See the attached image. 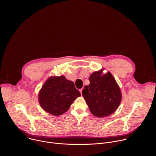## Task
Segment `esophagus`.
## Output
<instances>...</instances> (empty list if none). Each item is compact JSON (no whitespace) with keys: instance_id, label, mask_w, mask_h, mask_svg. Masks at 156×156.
<instances>
[{"instance_id":"esophagus-1","label":"esophagus","mask_w":156,"mask_h":156,"mask_svg":"<svg viewBox=\"0 0 156 156\" xmlns=\"http://www.w3.org/2000/svg\"><path fill=\"white\" fill-rule=\"evenodd\" d=\"M82 91H83V89H82V88L80 90V93H81V95H82Z\"/></svg>"}]
</instances>
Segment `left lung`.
I'll list each match as a JSON object with an SVG mask.
<instances>
[{
  "label": "left lung",
  "instance_id": "obj_1",
  "mask_svg": "<svg viewBox=\"0 0 156 156\" xmlns=\"http://www.w3.org/2000/svg\"><path fill=\"white\" fill-rule=\"evenodd\" d=\"M101 73L100 70L91 74L90 84L82 91L90 111L98 118L111 115L121 101V93L114 77L110 72L103 75Z\"/></svg>",
  "mask_w": 156,
  "mask_h": 156
}]
</instances>
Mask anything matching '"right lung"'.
Wrapping results in <instances>:
<instances>
[{
  "label": "right lung",
  "mask_w": 156,
  "mask_h": 156,
  "mask_svg": "<svg viewBox=\"0 0 156 156\" xmlns=\"http://www.w3.org/2000/svg\"><path fill=\"white\" fill-rule=\"evenodd\" d=\"M81 96L73 82L65 76L50 78L40 91L38 100L45 111L53 116L62 115L69 108L75 99Z\"/></svg>",
  "instance_id": "1"
}]
</instances>
